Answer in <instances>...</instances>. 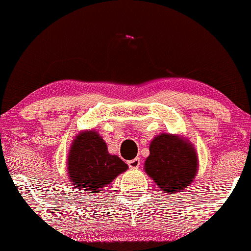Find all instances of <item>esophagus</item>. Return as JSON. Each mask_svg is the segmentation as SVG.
<instances>
[{
  "label": "esophagus",
  "instance_id": "1",
  "mask_svg": "<svg viewBox=\"0 0 251 251\" xmlns=\"http://www.w3.org/2000/svg\"><path fill=\"white\" fill-rule=\"evenodd\" d=\"M140 163H142V161H140L139 157H136V158L131 159V161L127 162L128 167H130L131 169H137V168H139Z\"/></svg>",
  "mask_w": 251,
  "mask_h": 251
}]
</instances>
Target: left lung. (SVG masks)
I'll return each instance as SVG.
<instances>
[{
	"instance_id": "8db88e82",
	"label": "left lung",
	"mask_w": 251,
	"mask_h": 251,
	"mask_svg": "<svg viewBox=\"0 0 251 251\" xmlns=\"http://www.w3.org/2000/svg\"><path fill=\"white\" fill-rule=\"evenodd\" d=\"M145 173L168 194H175L193 182L198 172V156L188 140L162 133L150 143Z\"/></svg>"
}]
</instances>
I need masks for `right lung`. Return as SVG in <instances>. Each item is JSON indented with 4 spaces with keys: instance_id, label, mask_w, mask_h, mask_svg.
Wrapping results in <instances>:
<instances>
[{
    "instance_id": "right-lung-1",
    "label": "right lung",
    "mask_w": 251,
    "mask_h": 251,
    "mask_svg": "<svg viewBox=\"0 0 251 251\" xmlns=\"http://www.w3.org/2000/svg\"><path fill=\"white\" fill-rule=\"evenodd\" d=\"M127 168L119 157L108 152L106 143L96 131L79 132L68 155L69 177L79 193H98Z\"/></svg>"
}]
</instances>
